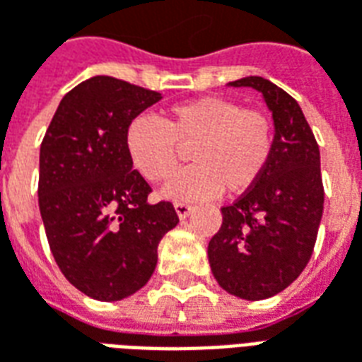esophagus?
Segmentation results:
<instances>
[{
	"label": "esophagus",
	"mask_w": 362,
	"mask_h": 362,
	"mask_svg": "<svg viewBox=\"0 0 362 362\" xmlns=\"http://www.w3.org/2000/svg\"><path fill=\"white\" fill-rule=\"evenodd\" d=\"M174 209H176V213H178V217H180V219H186L194 207H192L189 204H184V202H178V204H174Z\"/></svg>",
	"instance_id": "1"
}]
</instances>
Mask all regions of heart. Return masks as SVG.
<instances>
[{"label": "heart", "mask_w": 362, "mask_h": 362, "mask_svg": "<svg viewBox=\"0 0 362 362\" xmlns=\"http://www.w3.org/2000/svg\"><path fill=\"white\" fill-rule=\"evenodd\" d=\"M275 129L258 108L225 96H202L174 104L165 122L137 116L126 129V149L134 166L149 182L166 180L178 165V143L189 145L196 165L168 182V199H204L219 194L236 196L250 189L272 158Z\"/></svg>", "instance_id": "1"}]
</instances>
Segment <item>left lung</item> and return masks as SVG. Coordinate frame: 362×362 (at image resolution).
I'll use <instances>...</instances> for the list:
<instances>
[{"label":"left lung","mask_w":362,"mask_h":362,"mask_svg":"<svg viewBox=\"0 0 362 362\" xmlns=\"http://www.w3.org/2000/svg\"><path fill=\"white\" fill-rule=\"evenodd\" d=\"M228 85L264 95L275 141L259 180L235 204L221 207L223 225L209 240L207 256L227 293L262 300L287 288L312 256L324 211L320 149L288 93L254 75Z\"/></svg>","instance_id":"8db88e82"}]
</instances>
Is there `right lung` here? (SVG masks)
Wrapping results in <instances>:
<instances>
[{"label": "right lung", "instance_id": "add662e5", "mask_svg": "<svg viewBox=\"0 0 362 362\" xmlns=\"http://www.w3.org/2000/svg\"><path fill=\"white\" fill-rule=\"evenodd\" d=\"M157 90L96 75L67 93L40 145L38 205L52 256L66 279L112 303L151 279L160 238L178 225L126 149V129L158 103Z\"/></svg>", "mask_w": 362, "mask_h": 362}]
</instances>
